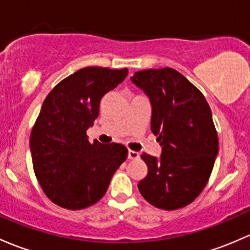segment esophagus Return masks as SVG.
<instances>
[{
	"label": "esophagus",
	"mask_w": 250,
	"mask_h": 250,
	"mask_svg": "<svg viewBox=\"0 0 250 250\" xmlns=\"http://www.w3.org/2000/svg\"><path fill=\"white\" fill-rule=\"evenodd\" d=\"M139 157H140V154H139L138 152L132 151V149L128 151V159H138Z\"/></svg>",
	"instance_id": "esophagus-1"
}]
</instances>
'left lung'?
Returning <instances> with one entry per match:
<instances>
[{"mask_svg": "<svg viewBox=\"0 0 250 250\" xmlns=\"http://www.w3.org/2000/svg\"><path fill=\"white\" fill-rule=\"evenodd\" d=\"M130 80L149 98L151 130L162 146L159 158L141 156L148 171L139 190L157 208H182L207 185L219 149L209 105L172 68L140 70Z\"/></svg>", "mask_w": 250, "mask_h": 250, "instance_id": "8db88e82", "label": "left lung"}]
</instances>
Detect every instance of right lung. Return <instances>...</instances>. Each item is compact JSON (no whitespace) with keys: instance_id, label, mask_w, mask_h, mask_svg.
<instances>
[{"instance_id":"obj_1","label":"right lung","mask_w":250,"mask_h":250,"mask_svg":"<svg viewBox=\"0 0 250 250\" xmlns=\"http://www.w3.org/2000/svg\"><path fill=\"white\" fill-rule=\"evenodd\" d=\"M127 74V68H83L57 83L42 105L30 138L33 169L45 195L63 208L83 209L101 200L127 158L125 146L91 144L86 135L102 98Z\"/></svg>"}]
</instances>
